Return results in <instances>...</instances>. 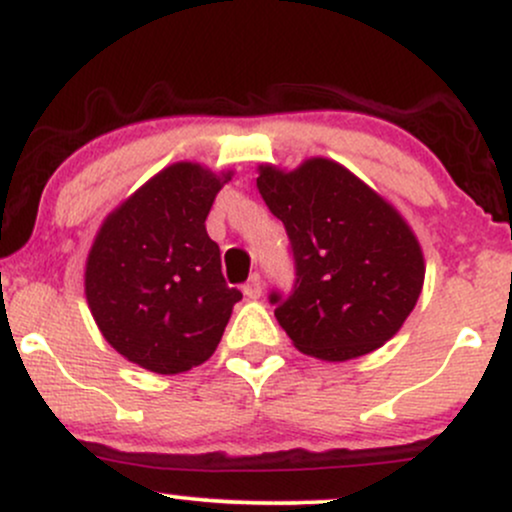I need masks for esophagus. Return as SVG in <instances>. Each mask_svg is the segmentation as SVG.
Here are the masks:
<instances>
[{"label":"esophagus","instance_id":"34e87169","mask_svg":"<svg viewBox=\"0 0 512 512\" xmlns=\"http://www.w3.org/2000/svg\"><path fill=\"white\" fill-rule=\"evenodd\" d=\"M243 293L250 298V301H257V298L262 296V279H260V274H252L250 276L248 284L243 286Z\"/></svg>","mask_w":512,"mask_h":512}]
</instances>
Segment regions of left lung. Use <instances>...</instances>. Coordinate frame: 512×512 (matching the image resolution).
<instances>
[{
  "label": "left lung",
  "mask_w": 512,
  "mask_h": 512,
  "mask_svg": "<svg viewBox=\"0 0 512 512\" xmlns=\"http://www.w3.org/2000/svg\"><path fill=\"white\" fill-rule=\"evenodd\" d=\"M257 173L296 260L291 296L269 298L293 346L332 363L380 349L424 289V250L409 223L332 158H305L291 170L262 163Z\"/></svg>",
  "instance_id": "obj_1"
}]
</instances>
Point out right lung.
Instances as JSON below:
<instances>
[{
  "mask_svg": "<svg viewBox=\"0 0 512 512\" xmlns=\"http://www.w3.org/2000/svg\"><path fill=\"white\" fill-rule=\"evenodd\" d=\"M231 178L233 170L173 163L98 228L86 257V301L105 342L129 363L175 375L219 346L243 293L228 289L204 221Z\"/></svg>",
  "mask_w": 512,
  "mask_h": 512,
  "instance_id": "add662e5",
  "label": "right lung"
}]
</instances>
